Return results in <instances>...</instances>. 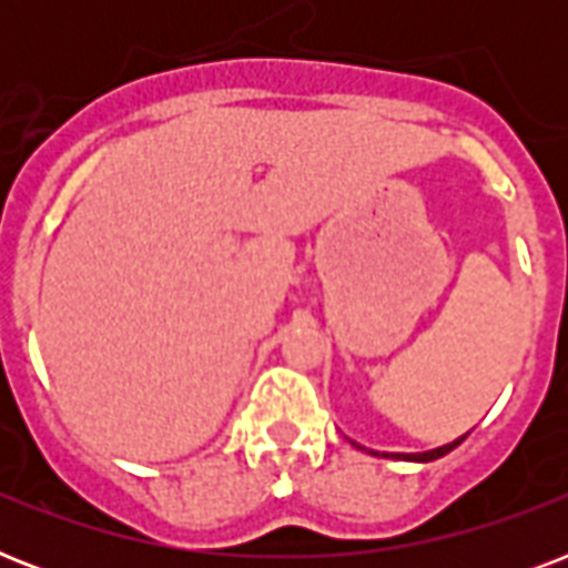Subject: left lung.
Instances as JSON below:
<instances>
[{"label": "left lung", "instance_id": "1", "mask_svg": "<svg viewBox=\"0 0 568 568\" xmlns=\"http://www.w3.org/2000/svg\"><path fill=\"white\" fill-rule=\"evenodd\" d=\"M466 439V436H459V439L448 442V445H442V448H433V450H424V454H392V457H400V459H413V463H430V459H439L445 457V454H450V450L457 448L459 442ZM383 457H388V454H383Z\"/></svg>", "mask_w": 568, "mask_h": 568}]
</instances>
